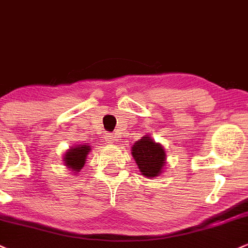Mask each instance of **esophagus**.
<instances>
[{"label": "esophagus", "instance_id": "1", "mask_svg": "<svg viewBox=\"0 0 248 248\" xmlns=\"http://www.w3.org/2000/svg\"><path fill=\"white\" fill-rule=\"evenodd\" d=\"M107 141H108V143H113L114 142V137L111 134H108V137H107Z\"/></svg>", "mask_w": 248, "mask_h": 248}]
</instances>
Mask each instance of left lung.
<instances>
[{
	"instance_id": "1",
	"label": "left lung",
	"mask_w": 248,
	"mask_h": 248,
	"mask_svg": "<svg viewBox=\"0 0 248 248\" xmlns=\"http://www.w3.org/2000/svg\"><path fill=\"white\" fill-rule=\"evenodd\" d=\"M132 155L142 175L155 178L162 173L166 164L165 149L148 135L142 137L133 145Z\"/></svg>"
}]
</instances>
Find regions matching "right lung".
Returning <instances> with one entry per match:
<instances>
[{
	"instance_id": "1",
	"label": "right lung",
	"mask_w": 248,
	"mask_h": 248,
	"mask_svg": "<svg viewBox=\"0 0 248 248\" xmlns=\"http://www.w3.org/2000/svg\"><path fill=\"white\" fill-rule=\"evenodd\" d=\"M91 151V146L88 145H78L76 147H72L64 154V165L70 170H75L74 173L80 172V170H82L84 164H86L87 155Z\"/></svg>"
}]
</instances>
